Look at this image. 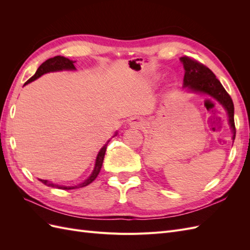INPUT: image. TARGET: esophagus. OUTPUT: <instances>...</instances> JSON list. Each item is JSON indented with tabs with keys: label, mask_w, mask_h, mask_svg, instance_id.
<instances>
[{
	"label": "esophagus",
	"mask_w": 250,
	"mask_h": 250,
	"mask_svg": "<svg viewBox=\"0 0 250 250\" xmlns=\"http://www.w3.org/2000/svg\"><path fill=\"white\" fill-rule=\"evenodd\" d=\"M129 125L133 126V127H141L143 125L142 120L139 118H131L129 120Z\"/></svg>",
	"instance_id": "esophagus-1"
}]
</instances>
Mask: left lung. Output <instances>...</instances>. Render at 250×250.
I'll use <instances>...</instances> for the list:
<instances>
[{
    "instance_id": "1",
    "label": "left lung",
    "mask_w": 250,
    "mask_h": 250,
    "mask_svg": "<svg viewBox=\"0 0 250 250\" xmlns=\"http://www.w3.org/2000/svg\"><path fill=\"white\" fill-rule=\"evenodd\" d=\"M180 62L185 67L184 87L194 93H201L214 98L228 111L229 123L232 131V140L236 138V127L233 120V103L230 96L226 92L221 82L208 66L197 60L188 56L180 57Z\"/></svg>"
}]
</instances>
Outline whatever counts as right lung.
<instances>
[{
  "label": "right lung",
  "instance_id": "right-lung-1",
  "mask_svg": "<svg viewBox=\"0 0 250 250\" xmlns=\"http://www.w3.org/2000/svg\"><path fill=\"white\" fill-rule=\"evenodd\" d=\"M74 62H73V60H70L69 58H65L63 56H55L53 58H50V59L46 60V62H42L40 65V67L37 69L36 73L25 83L24 85L28 84V83H30V82L34 81L37 78H40L42 75L49 73V72H56V71H62V70H76V67H75V65H74ZM115 135H117V133ZM115 135H113V137H115ZM108 143H109V141L100 149L99 153H98V155H97L95 167H94V170H93L92 174H90V176L86 180L83 181V183H81L77 186L65 187V186H59V185H56V184H53L52 181H48V180H43V179H40V180L42 181L43 185H46L48 187H52V188H62V190H72V188H82V187H85V186L89 185L90 183H93V181L96 179V177L98 176V174H99V172L101 170L103 160H104V155H105V151H106Z\"/></svg>",
  "mask_w": 250,
  "mask_h": 250
}]
</instances>
